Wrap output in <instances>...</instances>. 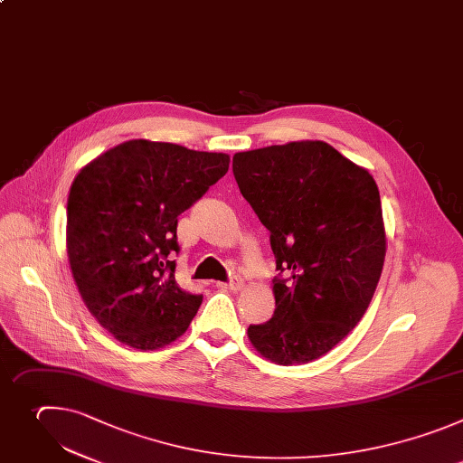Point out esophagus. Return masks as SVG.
I'll return each mask as SVG.
<instances>
[{
	"label": "esophagus",
	"instance_id": "esophagus-1",
	"mask_svg": "<svg viewBox=\"0 0 463 463\" xmlns=\"http://www.w3.org/2000/svg\"><path fill=\"white\" fill-rule=\"evenodd\" d=\"M219 287H221V288H226V290L237 292V290H241V288L244 287V281H242L241 275H233L228 283H219Z\"/></svg>",
	"mask_w": 463,
	"mask_h": 463
}]
</instances>
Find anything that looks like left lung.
Here are the masks:
<instances>
[{"mask_svg":"<svg viewBox=\"0 0 463 463\" xmlns=\"http://www.w3.org/2000/svg\"><path fill=\"white\" fill-rule=\"evenodd\" d=\"M242 197L269 232L275 312L250 325L255 350L277 363H308L363 317L382 277L387 237L376 180L321 140L233 155Z\"/></svg>","mask_w":463,"mask_h":463,"instance_id":"obj_1","label":"left lung"}]
</instances>
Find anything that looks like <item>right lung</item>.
<instances>
[{
    "instance_id": "add662e5",
    "label": "right lung",
    "mask_w": 463,
    "mask_h": 463,
    "mask_svg": "<svg viewBox=\"0 0 463 463\" xmlns=\"http://www.w3.org/2000/svg\"><path fill=\"white\" fill-rule=\"evenodd\" d=\"M230 167L224 153L128 140L80 169L67 199L78 292L120 343L156 350L188 330L203 296L175 281L178 215Z\"/></svg>"
}]
</instances>
